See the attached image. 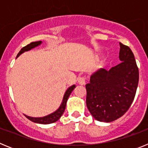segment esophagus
Returning <instances> with one entry per match:
<instances>
[{"instance_id":"obj_1","label":"esophagus","mask_w":148,"mask_h":148,"mask_svg":"<svg viewBox=\"0 0 148 148\" xmlns=\"http://www.w3.org/2000/svg\"><path fill=\"white\" fill-rule=\"evenodd\" d=\"M78 82L81 85H84L85 84V77L84 76H80L78 78Z\"/></svg>"}]
</instances>
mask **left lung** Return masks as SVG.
I'll return each instance as SVG.
<instances>
[{
    "label": "left lung",
    "mask_w": 148,
    "mask_h": 148,
    "mask_svg": "<svg viewBox=\"0 0 148 148\" xmlns=\"http://www.w3.org/2000/svg\"><path fill=\"white\" fill-rule=\"evenodd\" d=\"M121 62L110 70L100 69L86 84V104L94 119L110 122L126 113L135 97L138 69L129 47L119 43Z\"/></svg>",
    "instance_id": "8db88e82"
}]
</instances>
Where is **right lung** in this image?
Returning a JSON list of instances; mask_svg holds the SVG:
<instances>
[{"mask_svg": "<svg viewBox=\"0 0 148 148\" xmlns=\"http://www.w3.org/2000/svg\"><path fill=\"white\" fill-rule=\"evenodd\" d=\"M41 41H35V42H32L30 43L29 44H28L27 46L24 47L22 48L21 49V51L18 53V54L17 55V57L18 58V56H21L22 53H23L24 52H27V51L31 50L33 48L36 47H38L39 45L41 44ZM75 84H73V85L70 86L67 90H66V92H65L64 95V97H63V100L62 102H61V105H60L59 108L58 109L56 110L55 112L53 113H50V114L47 115V116H44V117H31V116H29L25 115V116L27 117L28 119H29L30 121H33L35 123H38V124H43V125H47V124H51V123H54L56 121H58L60 118H61V116H62L65 110V108H66V101H67L68 99H69V96L71 94L72 91H73L74 89H75Z\"/></svg>", "mask_w": 148, "mask_h": 148, "instance_id": "1", "label": "right lung"}]
</instances>
